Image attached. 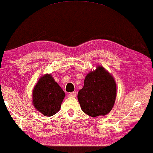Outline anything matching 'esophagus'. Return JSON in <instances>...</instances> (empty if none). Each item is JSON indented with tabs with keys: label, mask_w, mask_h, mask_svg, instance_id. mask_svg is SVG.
Instances as JSON below:
<instances>
[{
	"label": "esophagus",
	"mask_w": 153,
	"mask_h": 153,
	"mask_svg": "<svg viewBox=\"0 0 153 153\" xmlns=\"http://www.w3.org/2000/svg\"><path fill=\"white\" fill-rule=\"evenodd\" d=\"M76 92H72V93H70L68 95L69 97H76Z\"/></svg>",
	"instance_id": "34e87169"
}]
</instances>
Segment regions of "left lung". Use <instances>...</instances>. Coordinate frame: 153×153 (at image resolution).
<instances>
[{
	"instance_id": "1",
	"label": "left lung",
	"mask_w": 153,
	"mask_h": 153,
	"mask_svg": "<svg viewBox=\"0 0 153 153\" xmlns=\"http://www.w3.org/2000/svg\"><path fill=\"white\" fill-rule=\"evenodd\" d=\"M116 83L102 65L91 71L84 79L83 87L79 91L78 101L81 109L91 117L106 116L113 108L116 98Z\"/></svg>"
}]
</instances>
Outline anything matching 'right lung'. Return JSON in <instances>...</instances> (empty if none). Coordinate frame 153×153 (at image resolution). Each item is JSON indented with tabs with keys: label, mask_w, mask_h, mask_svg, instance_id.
Returning <instances> with one entry per match:
<instances>
[{
	"label": "right lung",
	"mask_w": 153,
	"mask_h": 153,
	"mask_svg": "<svg viewBox=\"0 0 153 153\" xmlns=\"http://www.w3.org/2000/svg\"><path fill=\"white\" fill-rule=\"evenodd\" d=\"M65 93L50 74H44L33 91V104L44 116L49 117L59 111Z\"/></svg>",
	"instance_id": "right-lung-1"
}]
</instances>
